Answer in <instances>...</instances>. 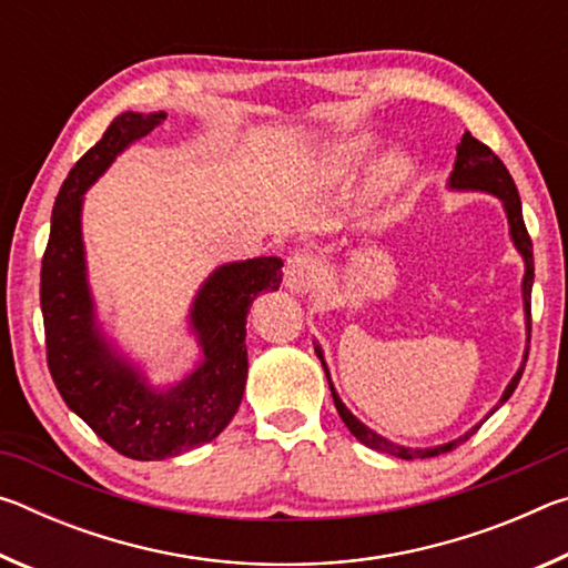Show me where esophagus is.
I'll return each mask as SVG.
<instances>
[{
    "mask_svg": "<svg viewBox=\"0 0 568 568\" xmlns=\"http://www.w3.org/2000/svg\"><path fill=\"white\" fill-rule=\"evenodd\" d=\"M321 275V261L313 253H295L285 263V287L293 293H307Z\"/></svg>",
    "mask_w": 568,
    "mask_h": 568,
    "instance_id": "34e87169",
    "label": "esophagus"
}]
</instances>
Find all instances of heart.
I'll use <instances>...</instances> for the list:
<instances>
[{"instance_id":"b5f03b06","label":"heart","mask_w":568,"mask_h":568,"mask_svg":"<svg viewBox=\"0 0 568 568\" xmlns=\"http://www.w3.org/2000/svg\"><path fill=\"white\" fill-rule=\"evenodd\" d=\"M368 150H371V140H368V138H353V140H345L343 145H338V150H335V165L348 168V165H353V162H358V160H361ZM406 172H408L406 160L396 158V160H390V162H388V175H390L393 180L403 178V175H406Z\"/></svg>"}]
</instances>
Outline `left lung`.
I'll return each mask as SVG.
<instances>
[{
    "instance_id": "1",
    "label": "left lung",
    "mask_w": 568,
    "mask_h": 568,
    "mask_svg": "<svg viewBox=\"0 0 568 568\" xmlns=\"http://www.w3.org/2000/svg\"><path fill=\"white\" fill-rule=\"evenodd\" d=\"M448 185L454 190H484V192H491V195L501 197V203L506 207V215H508V227H511V237H514V245L518 247V253L524 255V263H526V275H524V307H526V321H528V341H531V285H534V245H531V237H528V230H526V223H524V213H521V197H518V190L514 185V178L508 175V170L501 160H498V155H494V150L484 145V142H478L474 134L466 132L464 140H460L458 145V155H456V165H454V172H450V180ZM315 353H318V358L323 363L325 368V361H323V351L315 345ZM526 358H528V348H526V355H524V363L521 368H518L516 376L511 378V383H508V388L504 390L501 400H498V406L501 403H506L508 398H511V393L516 390L518 381H521V373L526 368ZM325 376H328V368H325ZM328 386H331V393H333V403L335 408H338V416L343 418L345 426H348L351 434L361 440V444H365L368 448H376V450H383V454H390V456H398V458H434V456H440V454H448V450H454L456 446L466 444V440L476 434V430L480 428L474 426L470 430H466L464 436L450 440V444H444V446H434V448H406V446H398V444H390V440H386L378 434H373V430L368 426H363V423L353 416V413L343 406V400L338 398V393H335L333 383H331V376H328ZM496 406V408H498ZM494 408V410H496ZM491 410V413H494ZM488 413V416H491ZM486 416V418H488Z\"/></svg>"
}]
</instances>
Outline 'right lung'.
<instances>
[{
    "label": "right lung",
    "instance_id": "obj_1",
    "mask_svg": "<svg viewBox=\"0 0 568 568\" xmlns=\"http://www.w3.org/2000/svg\"><path fill=\"white\" fill-rule=\"evenodd\" d=\"M162 120L165 112H122L98 145L77 160L54 200L40 273L47 365L57 390L104 444L134 460L185 454L223 434L245 390L250 305L257 293L277 291L283 283L281 257L217 267L190 313L203 363L170 390H152L132 365L110 351L94 325L84 277L82 195L130 142L145 138Z\"/></svg>",
    "mask_w": 568,
    "mask_h": 568
}]
</instances>
